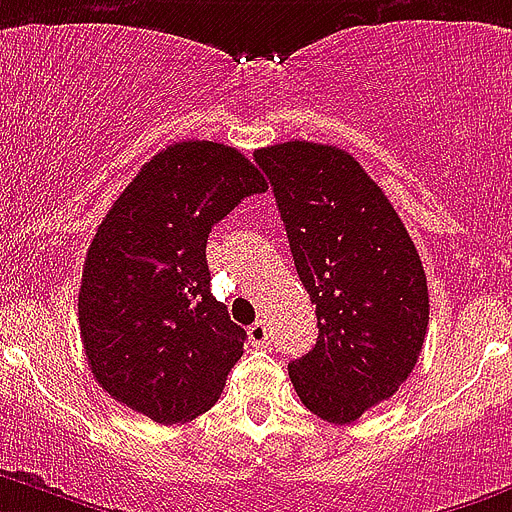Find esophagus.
<instances>
[{"label": "esophagus", "instance_id": "obj_1", "mask_svg": "<svg viewBox=\"0 0 512 512\" xmlns=\"http://www.w3.org/2000/svg\"><path fill=\"white\" fill-rule=\"evenodd\" d=\"M247 334H250V342L255 344V347H265L267 339H270V331H267L265 321H255V324L247 329Z\"/></svg>", "mask_w": 512, "mask_h": 512}]
</instances>
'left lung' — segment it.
I'll return each instance as SVG.
<instances>
[{"label": "left lung", "mask_w": 512, "mask_h": 512, "mask_svg": "<svg viewBox=\"0 0 512 512\" xmlns=\"http://www.w3.org/2000/svg\"><path fill=\"white\" fill-rule=\"evenodd\" d=\"M275 193L319 339L288 375L308 411L352 423L408 380L428 326L411 234L349 153L319 142L255 150Z\"/></svg>", "instance_id": "8db88e82"}]
</instances>
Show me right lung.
Returning <instances> with one entry per match:
<instances>
[{
  "label": "right lung",
  "instance_id": "right-lung-1",
  "mask_svg": "<svg viewBox=\"0 0 512 512\" xmlns=\"http://www.w3.org/2000/svg\"><path fill=\"white\" fill-rule=\"evenodd\" d=\"M260 170L209 140L165 147L94 234L78 290L86 359L104 393L155 423L201 416L222 395L247 331L211 296L206 239Z\"/></svg>",
  "mask_w": 512,
  "mask_h": 512
}]
</instances>
